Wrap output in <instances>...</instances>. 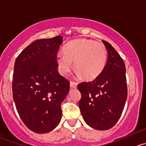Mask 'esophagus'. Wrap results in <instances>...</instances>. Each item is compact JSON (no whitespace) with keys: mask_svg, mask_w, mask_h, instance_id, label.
Instances as JSON below:
<instances>
[{"mask_svg":"<svg viewBox=\"0 0 146 146\" xmlns=\"http://www.w3.org/2000/svg\"><path fill=\"white\" fill-rule=\"evenodd\" d=\"M70 86L71 88H77V83H75V82H70Z\"/></svg>","mask_w":146,"mask_h":146,"instance_id":"esophagus-1","label":"esophagus"}]
</instances>
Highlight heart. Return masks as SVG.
<instances>
[{
	"mask_svg": "<svg viewBox=\"0 0 146 146\" xmlns=\"http://www.w3.org/2000/svg\"><path fill=\"white\" fill-rule=\"evenodd\" d=\"M64 55L56 56V64L59 73L68 76L73 68V62L78 70V76L86 80L97 78L103 72L107 60V52L104 45L93 40H74L68 43L63 49Z\"/></svg>",
	"mask_w": 146,
	"mask_h": 146,
	"instance_id": "obj_1",
	"label": "heart"
}]
</instances>
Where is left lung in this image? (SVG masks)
Returning <instances> with one entry per match:
<instances>
[{
    "label": "left lung",
    "instance_id": "left-lung-1",
    "mask_svg": "<svg viewBox=\"0 0 146 146\" xmlns=\"http://www.w3.org/2000/svg\"><path fill=\"white\" fill-rule=\"evenodd\" d=\"M108 51L106 66L92 82L78 86L81 93L78 105L83 120L96 130L110 129L119 120L127 99L125 66L114 48L103 40Z\"/></svg>",
    "mask_w": 146,
    "mask_h": 146
}]
</instances>
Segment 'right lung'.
<instances>
[{"label": "right lung", "instance_id": "1", "mask_svg": "<svg viewBox=\"0 0 146 146\" xmlns=\"http://www.w3.org/2000/svg\"><path fill=\"white\" fill-rule=\"evenodd\" d=\"M62 36L39 39L25 48L14 66L13 98L25 125L37 133H46L61 120L60 104L70 83L58 72L56 56Z\"/></svg>", "mask_w": 146, "mask_h": 146}]
</instances>
